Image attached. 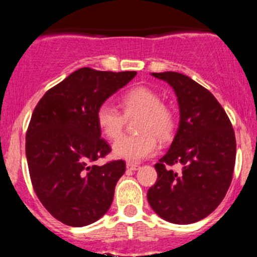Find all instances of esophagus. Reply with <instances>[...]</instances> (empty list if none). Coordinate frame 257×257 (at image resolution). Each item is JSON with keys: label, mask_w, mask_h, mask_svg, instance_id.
<instances>
[{"label": "esophagus", "mask_w": 257, "mask_h": 257, "mask_svg": "<svg viewBox=\"0 0 257 257\" xmlns=\"http://www.w3.org/2000/svg\"><path fill=\"white\" fill-rule=\"evenodd\" d=\"M126 169L137 170V169H139V165L134 164V163H128V164H126Z\"/></svg>", "instance_id": "obj_1"}]
</instances>
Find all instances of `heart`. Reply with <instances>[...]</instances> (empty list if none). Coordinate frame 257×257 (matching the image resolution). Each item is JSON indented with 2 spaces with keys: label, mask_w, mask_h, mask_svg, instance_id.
<instances>
[{
  "label": "heart",
  "mask_w": 257,
  "mask_h": 257,
  "mask_svg": "<svg viewBox=\"0 0 257 257\" xmlns=\"http://www.w3.org/2000/svg\"><path fill=\"white\" fill-rule=\"evenodd\" d=\"M124 115L139 113L136 136L121 137L113 145V154L119 159L139 162L155 154L158 142L170 138L175 128V118L172 109L162 103V98L148 87H134L126 90L120 98ZM124 115L110 103L104 102L97 108L95 121L98 128L110 141L120 137L124 128Z\"/></svg>",
  "instance_id": "heart-1"
}]
</instances>
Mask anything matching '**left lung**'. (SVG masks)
<instances>
[{"label":"left lung","mask_w":257,"mask_h":257,"mask_svg":"<svg viewBox=\"0 0 257 257\" xmlns=\"http://www.w3.org/2000/svg\"><path fill=\"white\" fill-rule=\"evenodd\" d=\"M152 74L173 87L180 120L169 150L155 164L157 183L147 198L162 219L193 224L211 214L229 190L236 157L234 129L216 98L190 77ZM174 164L182 165L180 173L169 169Z\"/></svg>","instance_id":"8db88e82"}]
</instances>
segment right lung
<instances>
[{"label": "right lung", "instance_id": "add662e5", "mask_svg": "<svg viewBox=\"0 0 257 257\" xmlns=\"http://www.w3.org/2000/svg\"><path fill=\"white\" fill-rule=\"evenodd\" d=\"M137 72L80 68L47 90L26 134V157L36 195L49 214L69 226L97 221L112 205L124 160L94 165L110 147L100 138L95 112Z\"/></svg>", "mask_w": 257, "mask_h": 257}]
</instances>
